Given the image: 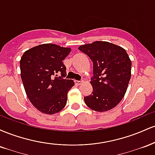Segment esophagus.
<instances>
[{
	"label": "esophagus",
	"mask_w": 155,
	"mask_h": 155,
	"mask_svg": "<svg viewBox=\"0 0 155 155\" xmlns=\"http://www.w3.org/2000/svg\"><path fill=\"white\" fill-rule=\"evenodd\" d=\"M75 83L76 84H78V85H81V84L83 83V81H78V80H76Z\"/></svg>",
	"instance_id": "34e87169"
}]
</instances>
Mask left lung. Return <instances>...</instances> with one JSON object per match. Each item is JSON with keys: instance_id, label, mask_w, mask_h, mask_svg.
<instances>
[{"instance_id": "1", "label": "left lung", "mask_w": 155, "mask_h": 155, "mask_svg": "<svg viewBox=\"0 0 155 155\" xmlns=\"http://www.w3.org/2000/svg\"><path fill=\"white\" fill-rule=\"evenodd\" d=\"M93 63L90 84L92 92L84 97L87 106L95 111L114 108L123 98L131 76V63L123 48L106 41H95L79 47Z\"/></svg>"}]
</instances>
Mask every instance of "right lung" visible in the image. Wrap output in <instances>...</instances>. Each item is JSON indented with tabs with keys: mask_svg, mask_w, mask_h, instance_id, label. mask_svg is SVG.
I'll return each instance as SVG.
<instances>
[{
	"mask_svg": "<svg viewBox=\"0 0 155 155\" xmlns=\"http://www.w3.org/2000/svg\"><path fill=\"white\" fill-rule=\"evenodd\" d=\"M70 51V48L44 44L25 51L21 58V79L26 95L42 113L54 114L66 105L67 94L74 82L64 79L66 68L63 60Z\"/></svg>",
	"mask_w": 155,
	"mask_h": 155,
	"instance_id": "1",
	"label": "right lung"
}]
</instances>
